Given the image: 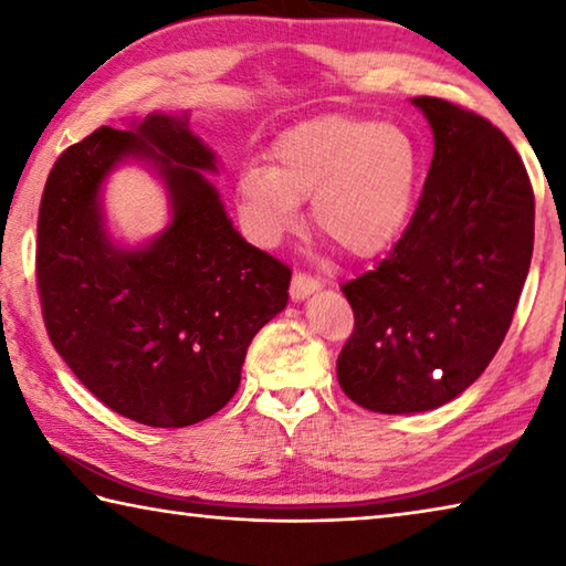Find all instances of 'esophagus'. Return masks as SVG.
Masks as SVG:
<instances>
[{"mask_svg":"<svg viewBox=\"0 0 566 566\" xmlns=\"http://www.w3.org/2000/svg\"><path fill=\"white\" fill-rule=\"evenodd\" d=\"M319 280H314V276L304 274V272H296L292 276V286H290V294L292 300H304V296H310L312 292L319 290Z\"/></svg>","mask_w":566,"mask_h":566,"instance_id":"34e87169","label":"esophagus"}]
</instances>
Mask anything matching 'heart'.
<instances>
[{"label": "heart", "instance_id": "b5f03b06", "mask_svg": "<svg viewBox=\"0 0 566 566\" xmlns=\"http://www.w3.org/2000/svg\"><path fill=\"white\" fill-rule=\"evenodd\" d=\"M417 177L419 151L405 127L327 114L284 132L272 167L239 171L237 205L256 242L276 244L302 227V199H314V224L332 244L375 256L405 229Z\"/></svg>", "mask_w": 566, "mask_h": 566}]
</instances>
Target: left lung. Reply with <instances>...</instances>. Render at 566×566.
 Masks as SVG:
<instances>
[{"mask_svg": "<svg viewBox=\"0 0 566 566\" xmlns=\"http://www.w3.org/2000/svg\"><path fill=\"white\" fill-rule=\"evenodd\" d=\"M411 104L434 132L424 189L385 260L342 284L354 332L337 357L339 387L379 415L437 409L482 375L534 249V191L512 142L459 104Z\"/></svg>", "mask_w": 566, "mask_h": 566, "instance_id": "1", "label": "left lung"}]
</instances>
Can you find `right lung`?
<instances>
[{"label":"right lung","mask_w":566,"mask_h":566,"mask_svg":"<svg viewBox=\"0 0 566 566\" xmlns=\"http://www.w3.org/2000/svg\"><path fill=\"white\" fill-rule=\"evenodd\" d=\"M149 158L166 179L170 227L145 250L106 239L98 187L117 160ZM214 151L189 114L99 127L64 149L36 219L44 327L76 379L117 415L179 429L234 397L249 344L290 300L292 270L242 239L212 181Z\"/></svg>","instance_id":"obj_1"}]
</instances>
